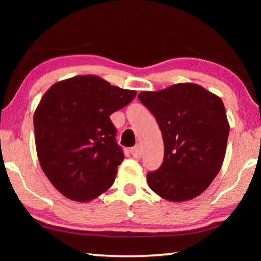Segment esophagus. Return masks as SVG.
Masks as SVG:
<instances>
[{
    "mask_svg": "<svg viewBox=\"0 0 261 261\" xmlns=\"http://www.w3.org/2000/svg\"><path fill=\"white\" fill-rule=\"evenodd\" d=\"M131 154H132V156L134 158H137V159H139V158H141V146L140 145H136L135 147H132L131 148Z\"/></svg>",
    "mask_w": 261,
    "mask_h": 261,
    "instance_id": "esophagus-1",
    "label": "esophagus"
}]
</instances>
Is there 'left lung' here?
I'll list each match as a JSON object with an SVG mask.
<instances>
[{"mask_svg":"<svg viewBox=\"0 0 261 261\" xmlns=\"http://www.w3.org/2000/svg\"><path fill=\"white\" fill-rule=\"evenodd\" d=\"M138 98L155 116L165 145L161 167L147 174L148 187L169 201L198 197L219 174L226 154L229 123L222 100L193 83L145 91Z\"/></svg>","mask_w":261,"mask_h":261,"instance_id":"obj_1","label":"left lung"}]
</instances>
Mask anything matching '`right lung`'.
Returning a JSON list of instances; mask_svg holds the SVG:
<instances>
[{
	"label": "right lung",
	"mask_w": 261,
	"mask_h": 261,
	"mask_svg": "<svg viewBox=\"0 0 261 261\" xmlns=\"http://www.w3.org/2000/svg\"><path fill=\"white\" fill-rule=\"evenodd\" d=\"M136 91L110 85L94 74L49 87L35 109V147L43 173L69 199L86 202L112 187L124 155L110 115Z\"/></svg>",
	"instance_id": "add662e5"
}]
</instances>
